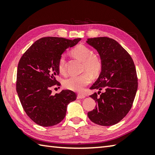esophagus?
Masks as SVG:
<instances>
[{
    "mask_svg": "<svg viewBox=\"0 0 155 155\" xmlns=\"http://www.w3.org/2000/svg\"><path fill=\"white\" fill-rule=\"evenodd\" d=\"M77 98H80V99H82V98H85V96L84 95V94H78L77 95Z\"/></svg>",
    "mask_w": 155,
    "mask_h": 155,
    "instance_id": "esophagus-1",
    "label": "esophagus"
}]
</instances>
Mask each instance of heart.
I'll return each mask as SVG.
<instances>
[{"label":"heart","instance_id":"heart-1","mask_svg":"<svg viewBox=\"0 0 155 155\" xmlns=\"http://www.w3.org/2000/svg\"><path fill=\"white\" fill-rule=\"evenodd\" d=\"M72 54L75 58L83 62L82 71L87 72L91 75H98L102 69V61L96 54H92V51L85 46H78L72 51ZM58 70L61 74H66L65 56L60 57L58 63ZM87 72L78 76H72L65 79L64 82V87L68 90L74 91H82L85 87L91 82L90 76Z\"/></svg>","mask_w":155,"mask_h":155}]
</instances>
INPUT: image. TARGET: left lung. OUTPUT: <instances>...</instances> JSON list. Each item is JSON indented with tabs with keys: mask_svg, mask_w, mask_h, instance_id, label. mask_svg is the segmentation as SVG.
Here are the masks:
<instances>
[{
	"mask_svg": "<svg viewBox=\"0 0 155 155\" xmlns=\"http://www.w3.org/2000/svg\"><path fill=\"white\" fill-rule=\"evenodd\" d=\"M87 43L97 50L102 61L99 77L91 90H98L90 97L96 102L95 109L87 113L91 122L112 126L130 111L137 90V72L128 52L114 39L107 37L89 38ZM101 90L104 92L100 97Z\"/></svg>",
	"mask_w": 155,
	"mask_h": 155,
	"instance_id": "1",
	"label": "left lung"
}]
</instances>
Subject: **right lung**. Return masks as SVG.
I'll return each mask as SVG.
<instances>
[{
    "mask_svg": "<svg viewBox=\"0 0 155 155\" xmlns=\"http://www.w3.org/2000/svg\"><path fill=\"white\" fill-rule=\"evenodd\" d=\"M81 38L46 37L37 40L21 57L18 65L16 91L26 114L37 124L51 127L61 122L67 106L77 98L71 90L52 96L51 89L61 84L58 63L63 52L77 44Z\"/></svg>",
    "mask_w": 155,
    "mask_h": 155,
    "instance_id": "obj_1",
    "label": "right lung"
}]
</instances>
